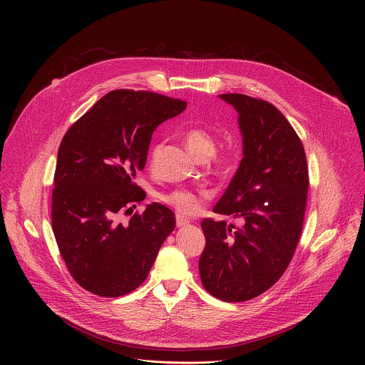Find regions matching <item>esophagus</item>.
Returning a JSON list of instances; mask_svg holds the SVG:
<instances>
[{"label": "esophagus", "mask_w": 365, "mask_h": 365, "mask_svg": "<svg viewBox=\"0 0 365 365\" xmlns=\"http://www.w3.org/2000/svg\"><path fill=\"white\" fill-rule=\"evenodd\" d=\"M187 225H189V220L183 218L182 215H176V227L183 228V227H187Z\"/></svg>", "instance_id": "34e87169"}]
</instances>
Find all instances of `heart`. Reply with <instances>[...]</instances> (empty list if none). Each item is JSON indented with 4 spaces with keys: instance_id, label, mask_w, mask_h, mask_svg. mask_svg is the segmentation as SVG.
Returning a JSON list of instances; mask_svg holds the SVG:
<instances>
[{
    "instance_id": "obj_1",
    "label": "heart",
    "mask_w": 365,
    "mask_h": 365,
    "mask_svg": "<svg viewBox=\"0 0 365 365\" xmlns=\"http://www.w3.org/2000/svg\"><path fill=\"white\" fill-rule=\"evenodd\" d=\"M183 137L190 153L196 155L199 160L210 159L211 166L217 173L228 175L234 170L238 160L237 150L234 147H225L220 151H215L217 138L210 130H206L202 125H192L186 128ZM158 153H159V145H154L150 154V165H154L155 158H158ZM159 197L165 203L173 206L176 211H179L183 215L196 214L202 205V197L199 193L190 189H183V187L173 189L168 193H162Z\"/></svg>"
}]
</instances>
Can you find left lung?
<instances>
[{"mask_svg": "<svg viewBox=\"0 0 365 365\" xmlns=\"http://www.w3.org/2000/svg\"><path fill=\"white\" fill-rule=\"evenodd\" d=\"M240 114L244 158L214 212L244 225L205 218L199 258L203 287L224 302L251 300L284 274L303 230L309 170L294 128L273 103L222 93Z\"/></svg>", "mask_w": 365, "mask_h": 365, "instance_id": "left-lung-1", "label": "left lung"}]
</instances>
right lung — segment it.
Listing matches in <instances>:
<instances>
[{
    "label": "right lung",
    "mask_w": 365,
    "mask_h": 365,
    "mask_svg": "<svg viewBox=\"0 0 365 365\" xmlns=\"http://www.w3.org/2000/svg\"><path fill=\"white\" fill-rule=\"evenodd\" d=\"M186 108V102L148 91L103 95L62 138L51 190V225L73 280L86 292L120 297L148 276L175 215L147 205L134 178L144 169L153 131Z\"/></svg>",
    "instance_id": "obj_1"
}]
</instances>
